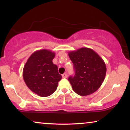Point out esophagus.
<instances>
[{
  "instance_id": "34e87169",
  "label": "esophagus",
  "mask_w": 130,
  "mask_h": 130,
  "mask_svg": "<svg viewBox=\"0 0 130 130\" xmlns=\"http://www.w3.org/2000/svg\"><path fill=\"white\" fill-rule=\"evenodd\" d=\"M62 77L63 78H67V73H64L62 74Z\"/></svg>"
}]
</instances>
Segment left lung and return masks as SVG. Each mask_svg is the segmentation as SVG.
Listing matches in <instances>:
<instances>
[{
    "instance_id": "left-lung-1",
    "label": "left lung",
    "mask_w": 130,
    "mask_h": 130,
    "mask_svg": "<svg viewBox=\"0 0 130 130\" xmlns=\"http://www.w3.org/2000/svg\"><path fill=\"white\" fill-rule=\"evenodd\" d=\"M73 64L75 74L69 80L73 90L80 96L96 91L105 77L106 67L102 58L91 48L83 47L68 53Z\"/></svg>"
}]
</instances>
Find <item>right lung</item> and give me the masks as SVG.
Masks as SVG:
<instances>
[{
    "label": "right lung",
    "mask_w": 130,
    "mask_h": 130,
    "mask_svg": "<svg viewBox=\"0 0 130 130\" xmlns=\"http://www.w3.org/2000/svg\"><path fill=\"white\" fill-rule=\"evenodd\" d=\"M55 53L40 50L31 54L23 69V78L28 88L37 95L47 97L56 91L61 76L53 64Z\"/></svg>",
    "instance_id": "right-lung-1"
}]
</instances>
